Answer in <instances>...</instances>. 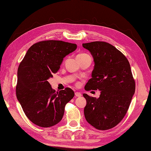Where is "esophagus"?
Returning a JSON list of instances; mask_svg holds the SVG:
<instances>
[{
  "instance_id": "1",
  "label": "esophagus",
  "mask_w": 151,
  "mask_h": 151,
  "mask_svg": "<svg viewBox=\"0 0 151 151\" xmlns=\"http://www.w3.org/2000/svg\"><path fill=\"white\" fill-rule=\"evenodd\" d=\"M75 96H76V97H81V96H82V94H81L80 92H75Z\"/></svg>"
}]
</instances>
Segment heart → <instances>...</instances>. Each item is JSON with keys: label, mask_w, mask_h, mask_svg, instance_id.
Masks as SVG:
<instances>
[{"label": "heart", "mask_w": 151, "mask_h": 151, "mask_svg": "<svg viewBox=\"0 0 151 151\" xmlns=\"http://www.w3.org/2000/svg\"><path fill=\"white\" fill-rule=\"evenodd\" d=\"M80 55H87V54H85V53H83V54H80Z\"/></svg>", "instance_id": "heart-1"}]
</instances>
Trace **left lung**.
Wrapping results in <instances>:
<instances>
[{
    "instance_id": "obj_1",
    "label": "left lung",
    "mask_w": 151,
    "mask_h": 151,
    "mask_svg": "<svg viewBox=\"0 0 151 151\" xmlns=\"http://www.w3.org/2000/svg\"><path fill=\"white\" fill-rule=\"evenodd\" d=\"M90 52L94 66L92 78L85 86L86 91H100L98 98L83 94L86 121L96 129L112 128L122 121L129 109L135 91V82L126 57L108 42L83 43Z\"/></svg>"
}]
</instances>
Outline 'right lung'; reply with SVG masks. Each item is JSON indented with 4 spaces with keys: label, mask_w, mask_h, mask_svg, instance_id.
I'll return each instance as SVG.
<instances>
[{
    "label": "right lung",
    "mask_w": 151,
    "mask_h": 151,
    "mask_svg": "<svg viewBox=\"0 0 151 151\" xmlns=\"http://www.w3.org/2000/svg\"><path fill=\"white\" fill-rule=\"evenodd\" d=\"M76 44L63 41H43L27 52L17 72V98L30 121L42 127H51L63 117L64 108L74 97L70 88L55 92L48 80L60 69L64 58L74 52Z\"/></svg>",
    "instance_id": "1"
}]
</instances>
